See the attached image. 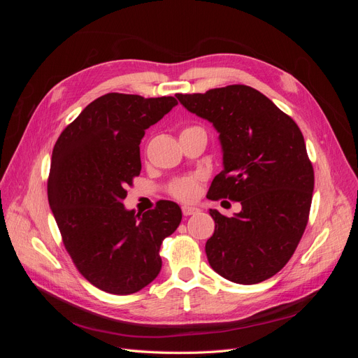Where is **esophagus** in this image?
Wrapping results in <instances>:
<instances>
[{
	"instance_id": "34e87169",
	"label": "esophagus",
	"mask_w": 358,
	"mask_h": 358,
	"mask_svg": "<svg viewBox=\"0 0 358 358\" xmlns=\"http://www.w3.org/2000/svg\"><path fill=\"white\" fill-rule=\"evenodd\" d=\"M199 212H200V209L197 208V206H182V213L185 215V216L199 213Z\"/></svg>"
}]
</instances>
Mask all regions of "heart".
<instances>
[{
	"mask_svg": "<svg viewBox=\"0 0 358 358\" xmlns=\"http://www.w3.org/2000/svg\"><path fill=\"white\" fill-rule=\"evenodd\" d=\"M194 128H200V127H188L183 129V131H189V129H194ZM199 183H200V178L196 175L176 178L169 183V194L178 200L191 201L197 197L199 189H200Z\"/></svg>",
	"mask_w": 358,
	"mask_h": 358,
	"instance_id": "b5f03b06",
	"label": "heart"
}]
</instances>
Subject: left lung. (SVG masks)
<instances>
[{"mask_svg": "<svg viewBox=\"0 0 358 358\" xmlns=\"http://www.w3.org/2000/svg\"><path fill=\"white\" fill-rule=\"evenodd\" d=\"M176 96L220 133L224 170L215 176L209 199L242 204L231 218L210 209L209 264L231 282H263L288 263L309 220L313 167L305 138L288 115L251 86Z\"/></svg>", "mask_w": 358, "mask_h": 358, "instance_id": "left-lung-1", "label": "left lung"}]
</instances>
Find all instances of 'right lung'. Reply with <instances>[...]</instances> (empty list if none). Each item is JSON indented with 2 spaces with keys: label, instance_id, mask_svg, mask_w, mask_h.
Wrapping results in <instances>:
<instances>
[{
  "label": "right lung",
  "instance_id": "obj_1",
  "mask_svg": "<svg viewBox=\"0 0 358 358\" xmlns=\"http://www.w3.org/2000/svg\"><path fill=\"white\" fill-rule=\"evenodd\" d=\"M178 104L110 92L94 100L58 137L48 199L74 266L110 294L145 288L161 270L159 248L182 220L176 203L161 200L145 213L127 210V185L140 175L145 131Z\"/></svg>",
  "mask_w": 358,
  "mask_h": 358
}]
</instances>
